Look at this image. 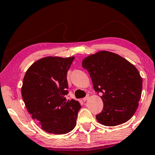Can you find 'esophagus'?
Instances as JSON below:
<instances>
[{
    "instance_id": "obj_1",
    "label": "esophagus",
    "mask_w": 155,
    "mask_h": 155,
    "mask_svg": "<svg viewBox=\"0 0 155 155\" xmlns=\"http://www.w3.org/2000/svg\"><path fill=\"white\" fill-rule=\"evenodd\" d=\"M88 98H89V95H87L86 97H84V98H83V101H86L87 100Z\"/></svg>"
}]
</instances>
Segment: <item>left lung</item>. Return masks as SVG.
I'll return each mask as SVG.
<instances>
[{"instance_id": "left-lung-1", "label": "left lung", "mask_w": 155, "mask_h": 155, "mask_svg": "<svg viewBox=\"0 0 155 155\" xmlns=\"http://www.w3.org/2000/svg\"><path fill=\"white\" fill-rule=\"evenodd\" d=\"M82 67L88 71L93 88L104 102L103 111L96 115L99 123L116 126L128 121L138 106L142 79L133 64L122 57L101 51L87 57Z\"/></svg>"}]
</instances>
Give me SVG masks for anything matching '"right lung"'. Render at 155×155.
I'll list each match as a JSON object with an SVG mask.
<instances>
[{
	"label": "right lung",
	"mask_w": 155,
	"mask_h": 155,
	"mask_svg": "<svg viewBox=\"0 0 155 155\" xmlns=\"http://www.w3.org/2000/svg\"><path fill=\"white\" fill-rule=\"evenodd\" d=\"M74 57H47L35 62L23 79L22 96L28 112L41 128L53 134L72 130L81 105L66 101L68 85L67 72Z\"/></svg>",
	"instance_id": "add662e5"
}]
</instances>
